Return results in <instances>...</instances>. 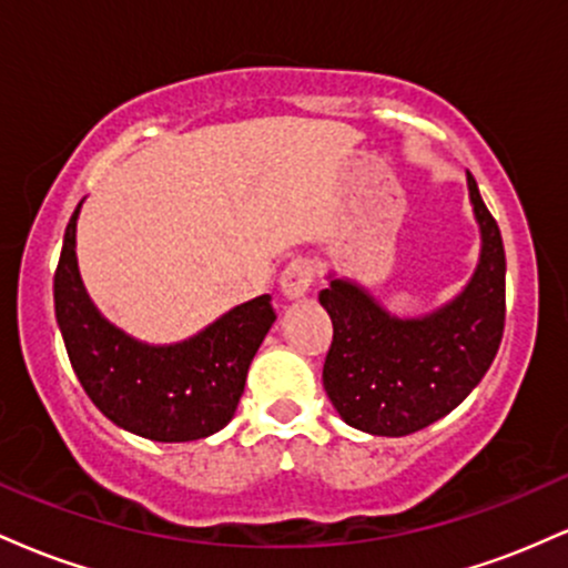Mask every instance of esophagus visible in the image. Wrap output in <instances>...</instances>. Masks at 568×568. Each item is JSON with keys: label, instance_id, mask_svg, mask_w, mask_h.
Masks as SVG:
<instances>
[{"label": "esophagus", "instance_id": "1", "mask_svg": "<svg viewBox=\"0 0 568 568\" xmlns=\"http://www.w3.org/2000/svg\"><path fill=\"white\" fill-rule=\"evenodd\" d=\"M312 283H315V264L306 256L291 258L280 275V288L288 298H302L312 288Z\"/></svg>", "mask_w": 568, "mask_h": 568}]
</instances>
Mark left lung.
Here are the masks:
<instances>
[{
  "label": "left lung",
  "instance_id": "8db88e82",
  "mask_svg": "<svg viewBox=\"0 0 568 568\" xmlns=\"http://www.w3.org/2000/svg\"><path fill=\"white\" fill-rule=\"evenodd\" d=\"M480 224V262L454 302L425 317H393L361 285L331 280L321 304L334 323L323 387L349 427L400 438L425 429L473 393L505 331V245L467 173Z\"/></svg>",
  "mask_w": 568,
  "mask_h": 568
}]
</instances>
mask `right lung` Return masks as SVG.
<instances>
[{
	"mask_svg": "<svg viewBox=\"0 0 568 568\" xmlns=\"http://www.w3.org/2000/svg\"><path fill=\"white\" fill-rule=\"evenodd\" d=\"M80 205L63 234L53 296L71 368L84 393L106 419L141 438L186 443L219 433L232 422L247 366L277 317L272 298L264 293L234 306L186 342L168 347L135 342L84 293L74 253Z\"/></svg>",
	"mask_w": 568,
	"mask_h": 568,
	"instance_id": "right-lung-1",
	"label": "right lung"
}]
</instances>
